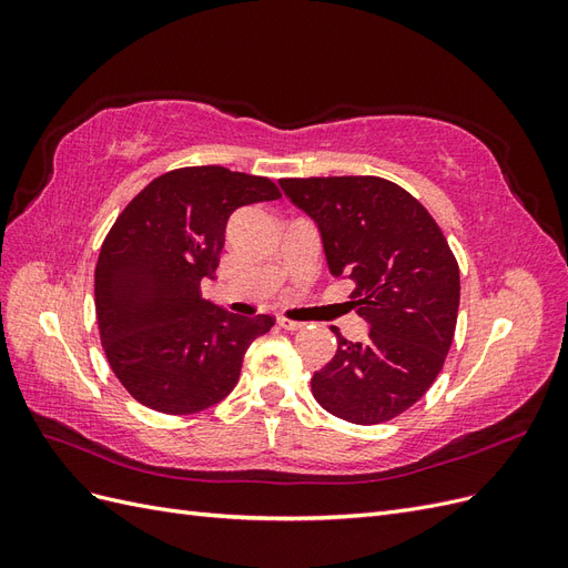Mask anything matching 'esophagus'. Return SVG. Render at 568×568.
<instances>
[{
  "mask_svg": "<svg viewBox=\"0 0 568 568\" xmlns=\"http://www.w3.org/2000/svg\"><path fill=\"white\" fill-rule=\"evenodd\" d=\"M277 322H280L282 329H286V332H301L303 329V322H294V320H286V317H280Z\"/></svg>",
  "mask_w": 568,
  "mask_h": 568,
  "instance_id": "34e87169",
  "label": "esophagus"
}]
</instances>
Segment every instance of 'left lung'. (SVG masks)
<instances>
[{
	"label": "left lung",
	"mask_w": 568,
	"mask_h": 568,
	"mask_svg": "<svg viewBox=\"0 0 568 568\" xmlns=\"http://www.w3.org/2000/svg\"><path fill=\"white\" fill-rule=\"evenodd\" d=\"M311 217L334 277L369 324L363 343L334 329L338 348L313 376L315 400L353 424L403 415L436 382L459 307V267L436 220L403 186L382 178L280 180Z\"/></svg>",
	"instance_id": "left-lung-1"
}]
</instances>
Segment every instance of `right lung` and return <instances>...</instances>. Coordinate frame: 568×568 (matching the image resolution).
<instances>
[{"mask_svg": "<svg viewBox=\"0 0 568 568\" xmlns=\"http://www.w3.org/2000/svg\"><path fill=\"white\" fill-rule=\"evenodd\" d=\"M280 196L267 178L196 165L156 178L118 215L97 261L94 305L109 365L134 400L194 415L232 393L274 317L201 298V280L220 265L230 215Z\"/></svg>", "mask_w": 568, "mask_h": 568, "instance_id": "1", "label": "right lung"}]
</instances>
